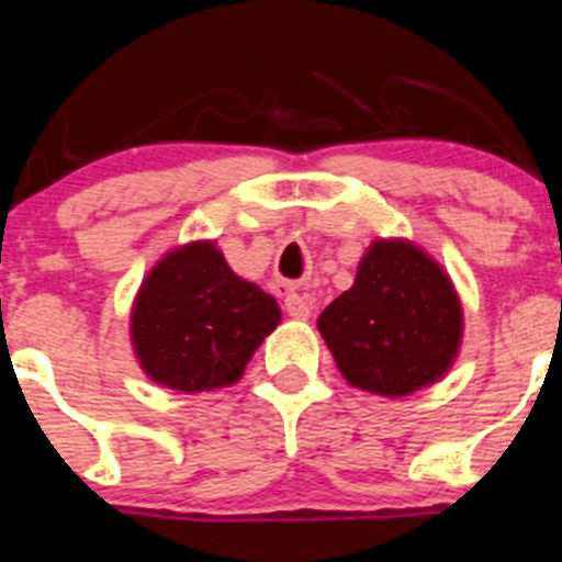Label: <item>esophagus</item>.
I'll return each mask as SVG.
<instances>
[{"instance_id":"obj_1","label":"esophagus","mask_w":562,"mask_h":562,"mask_svg":"<svg viewBox=\"0 0 562 562\" xmlns=\"http://www.w3.org/2000/svg\"><path fill=\"white\" fill-rule=\"evenodd\" d=\"M285 310H288V315L296 317V321H307L310 313H313V302H310L307 293L291 291L285 296Z\"/></svg>"}]
</instances>
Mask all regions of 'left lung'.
I'll list each match as a JSON object with an SVG mask.
<instances>
[{"instance_id":"8db88e82","label":"left lung","mask_w":562,"mask_h":562,"mask_svg":"<svg viewBox=\"0 0 562 562\" xmlns=\"http://www.w3.org/2000/svg\"><path fill=\"white\" fill-rule=\"evenodd\" d=\"M317 331L350 386L407 396L438 383L462 348V302L443 266L407 239H375L350 291L334 299Z\"/></svg>"}]
</instances>
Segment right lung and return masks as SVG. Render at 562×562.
Segmentation results:
<instances>
[{"label":"right lung","mask_w":562,"mask_h":562,"mask_svg":"<svg viewBox=\"0 0 562 562\" xmlns=\"http://www.w3.org/2000/svg\"><path fill=\"white\" fill-rule=\"evenodd\" d=\"M274 296L241 280L212 239L162 255L135 293L130 339L146 378L181 394L234 386L280 326Z\"/></svg>","instance_id":"obj_1"}]
</instances>
